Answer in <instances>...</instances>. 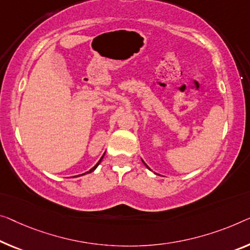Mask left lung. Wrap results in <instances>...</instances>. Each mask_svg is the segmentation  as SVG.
<instances>
[{
    "mask_svg": "<svg viewBox=\"0 0 250 250\" xmlns=\"http://www.w3.org/2000/svg\"><path fill=\"white\" fill-rule=\"evenodd\" d=\"M141 161H143V159H141ZM143 163H144V164H145V165H146V163H145V162H144V161H143ZM146 167H147V168H148V169H149V170H151V169H150V168H149V167H148V166H147V165H146Z\"/></svg>",
    "mask_w": 250,
    "mask_h": 250,
    "instance_id": "obj_1",
    "label": "left lung"
}]
</instances>
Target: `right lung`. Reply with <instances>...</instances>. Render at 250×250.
<instances>
[{
  "label": "right lung",
  "mask_w": 250,
  "mask_h": 250,
  "mask_svg": "<svg viewBox=\"0 0 250 250\" xmlns=\"http://www.w3.org/2000/svg\"><path fill=\"white\" fill-rule=\"evenodd\" d=\"M103 157H104V155L102 156V157H101V158H100V161L98 162V164H96V165H95L94 167H93V168H91V169H89V170H88V172H86V173H92V172H93V170H95V168H96V167H98V166L100 165V163H101V161H102V159H103ZM86 173H84V174H81V175H78V176H82V175H85V174H86Z\"/></svg>",
  "instance_id": "add662e5"
}]
</instances>
